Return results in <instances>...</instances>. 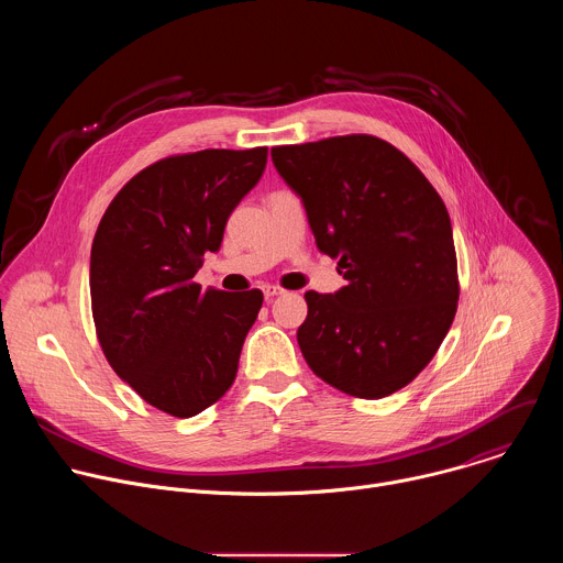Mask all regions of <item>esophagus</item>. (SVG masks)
Wrapping results in <instances>:
<instances>
[{
  "instance_id": "esophagus-1",
  "label": "esophagus",
  "mask_w": 563,
  "mask_h": 563,
  "mask_svg": "<svg viewBox=\"0 0 563 563\" xmlns=\"http://www.w3.org/2000/svg\"><path fill=\"white\" fill-rule=\"evenodd\" d=\"M263 294H265V300H272V298L280 296V294H283V289H280V287H276V285H265V287H263Z\"/></svg>"
}]
</instances>
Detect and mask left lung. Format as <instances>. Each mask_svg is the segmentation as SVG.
I'll return each mask as SVG.
<instances>
[{
  "instance_id": "obj_1",
  "label": "left lung",
  "mask_w": 563,
  "mask_h": 563,
  "mask_svg": "<svg viewBox=\"0 0 563 563\" xmlns=\"http://www.w3.org/2000/svg\"><path fill=\"white\" fill-rule=\"evenodd\" d=\"M302 200L316 247L347 280L307 291L298 328L311 372L332 387L383 398L406 387L443 343L459 302L448 209L408 155L374 135L272 148Z\"/></svg>"
}]
</instances>
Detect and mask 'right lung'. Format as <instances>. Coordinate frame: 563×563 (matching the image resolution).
I'll return each mask as SVG.
<instances>
[{
  "label": "right lung",
  "mask_w": 563,
  "mask_h": 563,
  "mask_svg": "<svg viewBox=\"0 0 563 563\" xmlns=\"http://www.w3.org/2000/svg\"><path fill=\"white\" fill-rule=\"evenodd\" d=\"M267 146L172 155L133 176L91 247V305L109 365L146 404L189 419L231 387L263 291L194 283L261 180Z\"/></svg>",
  "instance_id": "1"
}]
</instances>
